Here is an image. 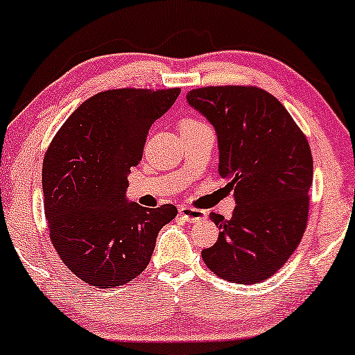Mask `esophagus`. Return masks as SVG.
I'll list each match as a JSON object with an SVG mask.
<instances>
[{
    "label": "esophagus",
    "instance_id": "esophagus-1",
    "mask_svg": "<svg viewBox=\"0 0 355 355\" xmlns=\"http://www.w3.org/2000/svg\"><path fill=\"white\" fill-rule=\"evenodd\" d=\"M178 211H180L182 218L185 220V222H198V220H203L207 217V214L203 210H198V209H191V207H178Z\"/></svg>",
    "mask_w": 355,
    "mask_h": 355
}]
</instances>
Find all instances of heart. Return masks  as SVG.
<instances>
[{
	"mask_svg": "<svg viewBox=\"0 0 355 355\" xmlns=\"http://www.w3.org/2000/svg\"><path fill=\"white\" fill-rule=\"evenodd\" d=\"M200 125H205V123H203L202 120H198V118H193V116H185V118H182L180 123H178V126H180V132H182V130L195 128V126H200Z\"/></svg>",
	"mask_w": 355,
	"mask_h": 355,
	"instance_id": "1",
	"label": "heart"
}]
</instances>
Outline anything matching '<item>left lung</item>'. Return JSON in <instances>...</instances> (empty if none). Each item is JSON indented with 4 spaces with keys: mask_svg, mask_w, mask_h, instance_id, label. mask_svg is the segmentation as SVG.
Returning <instances> with one entry per match:
<instances>
[{
    "mask_svg": "<svg viewBox=\"0 0 355 355\" xmlns=\"http://www.w3.org/2000/svg\"><path fill=\"white\" fill-rule=\"evenodd\" d=\"M187 100L215 126L218 173L237 202L230 220L210 215L220 232L202 250L203 262L234 284L267 280L291 259L307 227L313 175L307 138L262 88L203 87Z\"/></svg>",
    "mask_w": 355,
    "mask_h": 355,
    "instance_id": "left-lung-1",
    "label": "left lung"
}]
</instances>
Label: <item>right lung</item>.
Here are the masks:
<instances>
[{
    "instance_id": "add662e5",
    "label": "right lung",
    "mask_w": 355,
    "mask_h": 355,
    "mask_svg": "<svg viewBox=\"0 0 355 355\" xmlns=\"http://www.w3.org/2000/svg\"><path fill=\"white\" fill-rule=\"evenodd\" d=\"M180 88H116L81 103L53 137L43 160L44 214L51 243L78 279L96 288L128 284L152 259L158 232L177 217L172 203L126 202L150 126Z\"/></svg>"
}]
</instances>
